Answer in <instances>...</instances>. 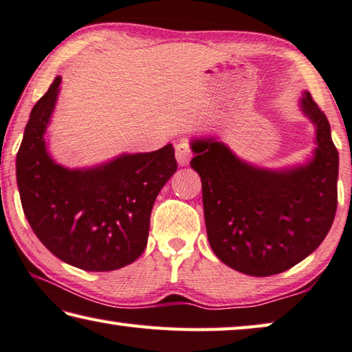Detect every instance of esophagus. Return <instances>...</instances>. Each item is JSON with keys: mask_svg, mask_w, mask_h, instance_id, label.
Segmentation results:
<instances>
[{"mask_svg": "<svg viewBox=\"0 0 352 352\" xmlns=\"http://www.w3.org/2000/svg\"><path fill=\"white\" fill-rule=\"evenodd\" d=\"M191 156H192V150H191V147H189V144H186V142L177 144L175 158L178 161V164L186 166L189 163V160H191Z\"/></svg>", "mask_w": 352, "mask_h": 352, "instance_id": "1", "label": "esophagus"}]
</instances>
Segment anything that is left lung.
<instances>
[{"label":"left lung","instance_id":"obj_1","mask_svg":"<svg viewBox=\"0 0 352 352\" xmlns=\"http://www.w3.org/2000/svg\"><path fill=\"white\" fill-rule=\"evenodd\" d=\"M300 106L316 125L318 147L307 166L263 170L217 141L192 144L210 246L244 274L274 276L298 265L322 243L336 217L338 152L331 125L309 92Z\"/></svg>","mask_w":352,"mask_h":352}]
</instances>
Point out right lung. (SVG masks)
<instances>
[{"label":"right lung","mask_w":352,"mask_h":352,"mask_svg":"<svg viewBox=\"0 0 352 352\" xmlns=\"http://www.w3.org/2000/svg\"><path fill=\"white\" fill-rule=\"evenodd\" d=\"M60 76L31 111L16 153V185L28 222L50 252L85 271H114L147 246L155 199L177 170L174 147L124 155L96 169L69 170L47 153L43 133Z\"/></svg>","instance_id":"add662e5"}]
</instances>
